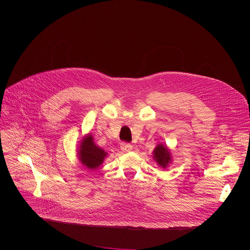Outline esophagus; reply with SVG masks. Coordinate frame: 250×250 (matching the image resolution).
<instances>
[{"instance_id":"esophagus-1","label":"esophagus","mask_w":250,"mask_h":250,"mask_svg":"<svg viewBox=\"0 0 250 250\" xmlns=\"http://www.w3.org/2000/svg\"><path fill=\"white\" fill-rule=\"evenodd\" d=\"M121 149L124 151V152H129L130 150L133 149V145L130 143H125V142H124V143H122L121 144Z\"/></svg>"}]
</instances>
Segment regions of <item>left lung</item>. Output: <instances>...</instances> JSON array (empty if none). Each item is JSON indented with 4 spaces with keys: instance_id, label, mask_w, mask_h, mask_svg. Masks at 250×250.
Listing matches in <instances>:
<instances>
[{
    "instance_id": "left-lung-1",
    "label": "left lung",
    "mask_w": 250,
    "mask_h": 250,
    "mask_svg": "<svg viewBox=\"0 0 250 250\" xmlns=\"http://www.w3.org/2000/svg\"><path fill=\"white\" fill-rule=\"evenodd\" d=\"M154 159L160 166L165 168L168 163L171 160L170 158V153L166 147L163 145H158L154 150Z\"/></svg>"
}]
</instances>
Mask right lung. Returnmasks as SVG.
<instances>
[{
    "instance_id": "1",
    "label": "right lung",
    "mask_w": 250,
    "mask_h": 250,
    "mask_svg": "<svg viewBox=\"0 0 250 250\" xmlns=\"http://www.w3.org/2000/svg\"><path fill=\"white\" fill-rule=\"evenodd\" d=\"M106 155V152H104L102 149L95 145L93 142V137L89 135L82 140L79 156H80L82 164L89 169H96L99 165H101Z\"/></svg>"
}]
</instances>
